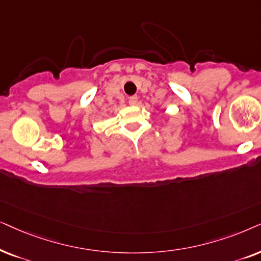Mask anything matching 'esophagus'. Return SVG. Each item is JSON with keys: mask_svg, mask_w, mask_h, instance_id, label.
I'll return each mask as SVG.
<instances>
[{"mask_svg": "<svg viewBox=\"0 0 261 261\" xmlns=\"http://www.w3.org/2000/svg\"><path fill=\"white\" fill-rule=\"evenodd\" d=\"M137 100H138L137 95L130 96V98H128V103H130V105H136V103H137Z\"/></svg>", "mask_w": 261, "mask_h": 261, "instance_id": "1", "label": "esophagus"}]
</instances>
